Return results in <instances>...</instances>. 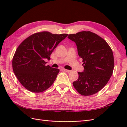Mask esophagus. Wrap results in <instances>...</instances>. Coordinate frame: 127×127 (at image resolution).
Listing matches in <instances>:
<instances>
[{
    "label": "esophagus",
    "mask_w": 127,
    "mask_h": 127,
    "mask_svg": "<svg viewBox=\"0 0 127 127\" xmlns=\"http://www.w3.org/2000/svg\"><path fill=\"white\" fill-rule=\"evenodd\" d=\"M63 70H64V71H65L66 72H70L71 71V70H67V69H63Z\"/></svg>",
    "instance_id": "1"
}]
</instances>
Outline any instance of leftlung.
I'll use <instances>...</instances> for the list:
<instances>
[{
    "label": "left lung",
    "instance_id": "1",
    "mask_svg": "<svg viewBox=\"0 0 127 127\" xmlns=\"http://www.w3.org/2000/svg\"><path fill=\"white\" fill-rule=\"evenodd\" d=\"M68 38L75 42L79 56L83 59L84 71L73 82L77 92L83 96L94 95L107 84L113 74V51L107 42L91 31L70 34Z\"/></svg>",
    "mask_w": 127,
    "mask_h": 127
}]
</instances>
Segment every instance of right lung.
Masks as SVG:
<instances>
[{
    "label": "right lung",
    "instance_id": "right-lung-1",
    "mask_svg": "<svg viewBox=\"0 0 127 127\" xmlns=\"http://www.w3.org/2000/svg\"><path fill=\"white\" fill-rule=\"evenodd\" d=\"M67 35L48 31L37 32L20 43L13 56L12 68L25 89L42 93L53 84L60 70L46 65L45 60H50L52 51Z\"/></svg>",
    "mask_w": 127,
    "mask_h": 127
}]
</instances>
